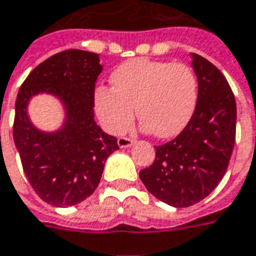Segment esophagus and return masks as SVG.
Listing matches in <instances>:
<instances>
[{"instance_id": "esophagus-1", "label": "esophagus", "mask_w": 256, "mask_h": 256, "mask_svg": "<svg viewBox=\"0 0 256 256\" xmlns=\"http://www.w3.org/2000/svg\"><path fill=\"white\" fill-rule=\"evenodd\" d=\"M132 144H133V140L128 138V137H119V140H118V146L120 148H128Z\"/></svg>"}]
</instances>
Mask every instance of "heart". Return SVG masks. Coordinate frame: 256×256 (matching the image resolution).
I'll return each mask as SVG.
<instances>
[{
    "instance_id": "1",
    "label": "heart",
    "mask_w": 256,
    "mask_h": 256,
    "mask_svg": "<svg viewBox=\"0 0 256 256\" xmlns=\"http://www.w3.org/2000/svg\"><path fill=\"white\" fill-rule=\"evenodd\" d=\"M112 88L94 92V108L108 133L120 134L137 118L160 138L176 136L190 120L199 96L194 71L182 62L134 58L110 76Z\"/></svg>"
}]
</instances>
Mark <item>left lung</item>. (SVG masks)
I'll return each mask as SVG.
<instances>
[{
  "instance_id": "obj_1",
  "label": "left lung",
  "mask_w": 256,
  "mask_h": 256,
  "mask_svg": "<svg viewBox=\"0 0 256 256\" xmlns=\"http://www.w3.org/2000/svg\"><path fill=\"white\" fill-rule=\"evenodd\" d=\"M199 81L190 120L174 140L156 147L154 162L140 171L147 190L174 208H188L210 194L230 162L236 142L237 105L220 70L190 53Z\"/></svg>"
}]
</instances>
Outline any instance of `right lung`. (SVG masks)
Segmentation results:
<instances>
[{
    "label": "right lung",
    "mask_w": 256,
    "mask_h": 256,
    "mask_svg": "<svg viewBox=\"0 0 256 256\" xmlns=\"http://www.w3.org/2000/svg\"><path fill=\"white\" fill-rule=\"evenodd\" d=\"M99 54L66 50L30 71L16 96L14 142L33 190L56 208L74 206L98 188L108 157L119 150L94 119V92L102 72ZM48 93L62 102L64 122L54 132L32 124L27 105L34 94Z\"/></svg>",
    "instance_id": "add662e5"
}]
</instances>
